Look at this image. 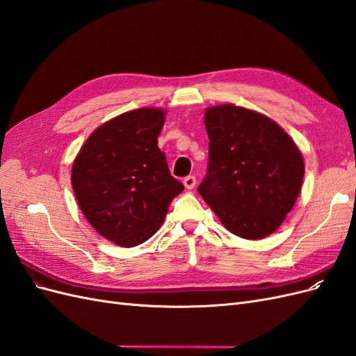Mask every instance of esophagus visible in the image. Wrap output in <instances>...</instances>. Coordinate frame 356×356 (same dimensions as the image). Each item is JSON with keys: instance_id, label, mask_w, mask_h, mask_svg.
Listing matches in <instances>:
<instances>
[{"instance_id": "esophagus-1", "label": "esophagus", "mask_w": 356, "mask_h": 356, "mask_svg": "<svg viewBox=\"0 0 356 356\" xmlns=\"http://www.w3.org/2000/svg\"><path fill=\"white\" fill-rule=\"evenodd\" d=\"M184 186H186V188L187 190H191V188H195V186H196V177H193V175H188V177H186L184 178Z\"/></svg>"}]
</instances>
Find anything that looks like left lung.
Masks as SVG:
<instances>
[{
    "mask_svg": "<svg viewBox=\"0 0 356 356\" xmlns=\"http://www.w3.org/2000/svg\"><path fill=\"white\" fill-rule=\"evenodd\" d=\"M208 170L199 195L243 239L273 233L293 209L305 175L301 153L270 118L234 105L204 113Z\"/></svg>",
    "mask_w": 356,
    "mask_h": 356,
    "instance_id": "8db88e82",
    "label": "left lung"
}]
</instances>
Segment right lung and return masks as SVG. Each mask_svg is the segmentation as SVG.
<instances>
[{"mask_svg": "<svg viewBox=\"0 0 356 356\" xmlns=\"http://www.w3.org/2000/svg\"><path fill=\"white\" fill-rule=\"evenodd\" d=\"M163 123L156 108L124 113L96 129L74 160L71 182L84 217L124 248L152 238L184 190L157 147Z\"/></svg>", "mask_w": 356, "mask_h": 356, "instance_id": "obj_1", "label": "right lung"}]
</instances>
